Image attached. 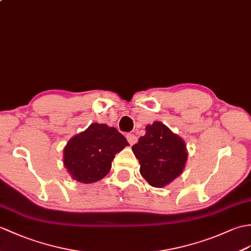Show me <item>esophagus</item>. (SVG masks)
Wrapping results in <instances>:
<instances>
[{"label": "esophagus", "mask_w": 251, "mask_h": 251, "mask_svg": "<svg viewBox=\"0 0 251 251\" xmlns=\"http://www.w3.org/2000/svg\"><path fill=\"white\" fill-rule=\"evenodd\" d=\"M126 138H127V141L129 142L130 145H133L135 143H137V141H138L137 136L133 135V133H128V135L126 136Z\"/></svg>", "instance_id": "1"}]
</instances>
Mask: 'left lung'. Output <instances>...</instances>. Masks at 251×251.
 I'll return each mask as SVG.
<instances>
[{"label":"left lung","mask_w":251,"mask_h":251,"mask_svg":"<svg viewBox=\"0 0 251 251\" xmlns=\"http://www.w3.org/2000/svg\"><path fill=\"white\" fill-rule=\"evenodd\" d=\"M145 135L132 145L140 173L153 187L162 188L179 176L187 161L184 140L161 122L145 127Z\"/></svg>","instance_id":"obj_1"}]
</instances>
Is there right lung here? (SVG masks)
<instances>
[{
    "label": "right lung",
    "instance_id": "right-lung-1",
    "mask_svg": "<svg viewBox=\"0 0 251 251\" xmlns=\"http://www.w3.org/2000/svg\"><path fill=\"white\" fill-rule=\"evenodd\" d=\"M129 143L114 127L93 123L78 133L64 148V166L72 177L91 184L109 173L116 153Z\"/></svg>",
    "mask_w": 251,
    "mask_h": 251
}]
</instances>
